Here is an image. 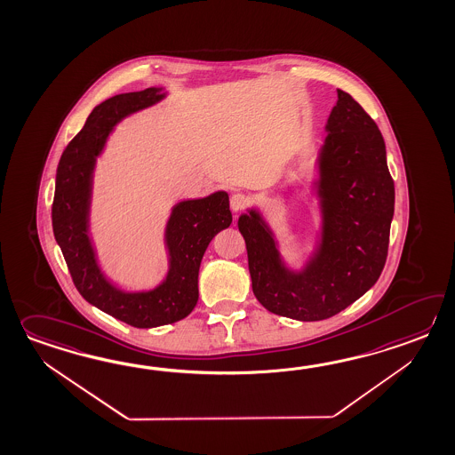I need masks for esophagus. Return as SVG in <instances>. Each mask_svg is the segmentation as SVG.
Returning a JSON list of instances; mask_svg holds the SVG:
<instances>
[{
  "instance_id": "34e87169",
  "label": "esophagus",
  "mask_w": 455,
  "mask_h": 455,
  "mask_svg": "<svg viewBox=\"0 0 455 455\" xmlns=\"http://www.w3.org/2000/svg\"><path fill=\"white\" fill-rule=\"evenodd\" d=\"M248 205V197L243 194H233L230 197V209L233 212H242L243 209Z\"/></svg>"
}]
</instances>
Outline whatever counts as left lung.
I'll use <instances>...</instances> for the list:
<instances>
[{
  "label": "left lung",
  "instance_id": "8db88e82",
  "mask_svg": "<svg viewBox=\"0 0 455 455\" xmlns=\"http://www.w3.org/2000/svg\"><path fill=\"white\" fill-rule=\"evenodd\" d=\"M314 192L320 205L315 250L300 269L283 261L259 209L238 219L252 293L266 310L299 322L339 314L380 277L387 261L395 186L382 133L353 96L338 90L326 122Z\"/></svg>",
  "mask_w": 455,
  "mask_h": 455
}]
</instances>
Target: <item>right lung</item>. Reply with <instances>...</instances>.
<instances>
[{
    "label": "right lung",
    "mask_w": 455,
    "mask_h": 455,
    "mask_svg": "<svg viewBox=\"0 0 455 455\" xmlns=\"http://www.w3.org/2000/svg\"><path fill=\"white\" fill-rule=\"evenodd\" d=\"M166 98L164 88L124 92L98 104L84 127L61 155L52 225L71 279L86 302L135 328L176 323L191 314L199 299V267L209 243L230 227L228 194L217 191L172 205L164 228L168 273L148 291H124L102 273L90 233L92 172L96 158L116 125Z\"/></svg>",
    "instance_id": "add662e5"
}]
</instances>
